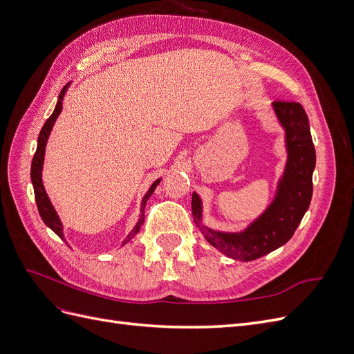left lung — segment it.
I'll use <instances>...</instances> for the list:
<instances>
[{"instance_id": "1", "label": "left lung", "mask_w": 354, "mask_h": 354, "mask_svg": "<svg viewBox=\"0 0 354 354\" xmlns=\"http://www.w3.org/2000/svg\"><path fill=\"white\" fill-rule=\"evenodd\" d=\"M273 109L285 128L288 160L269 208L243 232L224 233L203 226L201 198L195 192L192 195V214L196 226L214 248L233 260H257L286 243L312 201L316 152L307 113L298 102L276 100Z\"/></svg>"}]
</instances>
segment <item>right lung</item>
Returning a JSON list of instances; mask_svg holds the SVG:
<instances>
[{
  "mask_svg": "<svg viewBox=\"0 0 354 354\" xmlns=\"http://www.w3.org/2000/svg\"><path fill=\"white\" fill-rule=\"evenodd\" d=\"M69 87V84H66L65 87L62 88L60 94H59V100H57V104L55 111H53L51 116L48 118V120L46 121L44 127L41 128L39 131V136H38V146H37V152L34 155V159H32V165H30V180H32V185H34V192H35V201H37V207H38V212L39 216L42 218V221H44L47 226L55 232L57 236L60 239L65 241V236H63V224L57 216V212L55 209V207L51 205V202L47 196V192L44 189V185H42V178H41V171H42V164H44V155H46V145H47V140H48V136H50V131L53 125H55L56 120L59 113L62 112V102H63V95H65L66 90ZM159 180H156L155 183L151 186V189L147 190V194L145 195L143 201H142V209H140V220L137 221V224L134 226V229L128 233V236L125 238V241L122 242V245H125L127 242H130L137 232L140 230V226L143 224V218H145V207H146V202L147 199L152 196V194L155 192V187L159 185Z\"/></svg>",
  "mask_w": 354,
  "mask_h": 354,
  "instance_id": "1",
  "label": "right lung"
}]
</instances>
